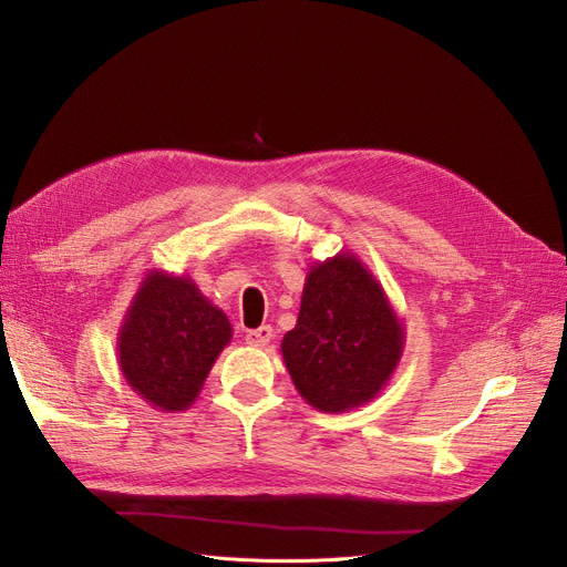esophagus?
Here are the masks:
<instances>
[{"label":"esophagus","mask_w":567,"mask_h":567,"mask_svg":"<svg viewBox=\"0 0 567 567\" xmlns=\"http://www.w3.org/2000/svg\"><path fill=\"white\" fill-rule=\"evenodd\" d=\"M272 328L269 326H260L258 330H249L247 332V343H251V346H267L269 341H272Z\"/></svg>","instance_id":"34e87169"}]
</instances>
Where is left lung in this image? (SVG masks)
Masks as SVG:
<instances>
[{"label": "left lung", "mask_w": 567, "mask_h": 567, "mask_svg": "<svg viewBox=\"0 0 567 567\" xmlns=\"http://www.w3.org/2000/svg\"><path fill=\"white\" fill-rule=\"evenodd\" d=\"M406 332L381 281L350 251L316 260L298 322L281 341L295 390L322 413L379 396L401 360Z\"/></svg>", "instance_id": "left-lung-1"}]
</instances>
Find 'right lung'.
Instances as JSON below:
<instances>
[{"mask_svg":"<svg viewBox=\"0 0 567 567\" xmlns=\"http://www.w3.org/2000/svg\"><path fill=\"white\" fill-rule=\"evenodd\" d=\"M230 339L228 316L192 277L150 269L120 326V371L152 409L179 413L198 399Z\"/></svg>","mask_w":567,"mask_h":567,"instance_id":"obj_1","label":"right lung"}]
</instances>
